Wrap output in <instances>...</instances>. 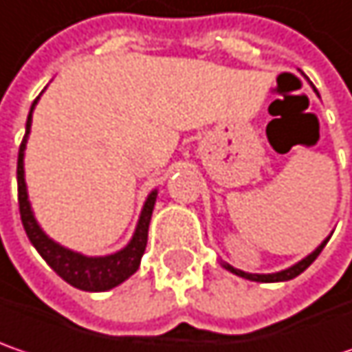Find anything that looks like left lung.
<instances>
[{
    "label": "left lung",
    "instance_id": "obj_1",
    "mask_svg": "<svg viewBox=\"0 0 352 352\" xmlns=\"http://www.w3.org/2000/svg\"><path fill=\"white\" fill-rule=\"evenodd\" d=\"M327 241L329 237L324 239L322 243H320L319 247L311 253V255H307V257L299 261L297 265H293V267H289V269H285V271H279V273H271V275H253V273H245V271H239L235 267H231L229 263H223V267L227 269V271H231V273H235L239 277H243V279H249V280H257V283H279V280H291L295 279L297 275H300L315 258L319 257V253L322 251V247L327 245Z\"/></svg>",
    "mask_w": 352,
    "mask_h": 352
}]
</instances>
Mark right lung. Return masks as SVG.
<instances>
[{"instance_id": "obj_1", "label": "right lung", "mask_w": 352, "mask_h": 352, "mask_svg": "<svg viewBox=\"0 0 352 352\" xmlns=\"http://www.w3.org/2000/svg\"><path fill=\"white\" fill-rule=\"evenodd\" d=\"M39 99V97H37ZM33 101L30 115H28V123H25V137L19 145V155H17V201H19V215L23 229L28 233V237L32 241V245L37 249V253L47 261V265L53 271L67 280L75 289L81 291H109L117 285H121L123 280H127L135 271L139 269L141 257L145 253L147 247V231H149V221L151 213L155 207L157 191H151L141 217L137 223L133 239L129 241V245L121 251H117L113 255H105V257H85L81 253L69 251L65 247H61L59 243H55L47 237L41 227L37 225V221L33 217L32 205L28 199V187H25V177H23V155H25V143H28V135L32 129V113L35 109Z\"/></svg>"}]
</instances>
